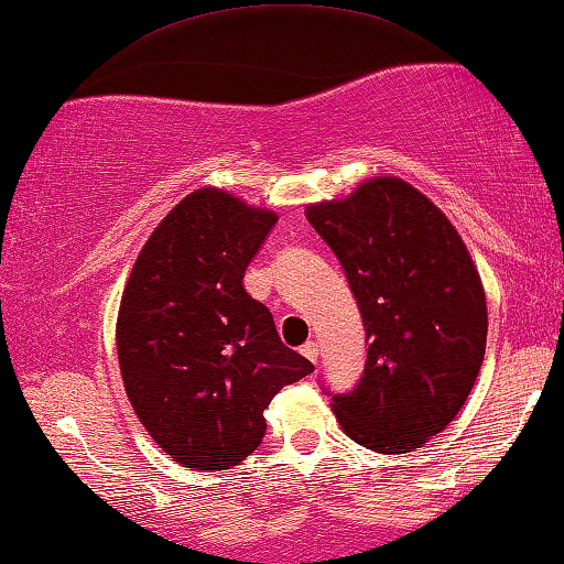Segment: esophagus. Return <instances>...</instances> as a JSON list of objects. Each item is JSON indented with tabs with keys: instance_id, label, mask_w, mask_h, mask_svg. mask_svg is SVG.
Here are the masks:
<instances>
[{
	"instance_id": "34e87169",
	"label": "esophagus",
	"mask_w": 564,
	"mask_h": 564,
	"mask_svg": "<svg viewBox=\"0 0 564 564\" xmlns=\"http://www.w3.org/2000/svg\"><path fill=\"white\" fill-rule=\"evenodd\" d=\"M300 354H302V356H305L310 364H317V343H313V340H310V343H305V346H302V348H300Z\"/></svg>"
}]
</instances>
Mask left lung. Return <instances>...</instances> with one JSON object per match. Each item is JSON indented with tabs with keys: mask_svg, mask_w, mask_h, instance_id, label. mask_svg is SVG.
I'll return each mask as SVG.
<instances>
[{
	"mask_svg": "<svg viewBox=\"0 0 564 564\" xmlns=\"http://www.w3.org/2000/svg\"><path fill=\"white\" fill-rule=\"evenodd\" d=\"M305 216L346 269L369 340L364 377L333 397V414L373 453L417 451L455 420L484 364L486 292L468 247L394 175L310 203Z\"/></svg>",
	"mask_w": 564,
	"mask_h": 564,
	"instance_id": "1",
	"label": "left lung"
}]
</instances>
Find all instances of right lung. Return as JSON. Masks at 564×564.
I'll return each instance as SVG.
<instances>
[{"label": "right lung", "mask_w": 564, "mask_h": 564, "mask_svg": "<svg viewBox=\"0 0 564 564\" xmlns=\"http://www.w3.org/2000/svg\"><path fill=\"white\" fill-rule=\"evenodd\" d=\"M274 224V210L198 187L144 241L121 292L124 391L150 437L183 468L239 465L262 443L276 391L315 369L243 290Z\"/></svg>", "instance_id": "right-lung-1"}]
</instances>
